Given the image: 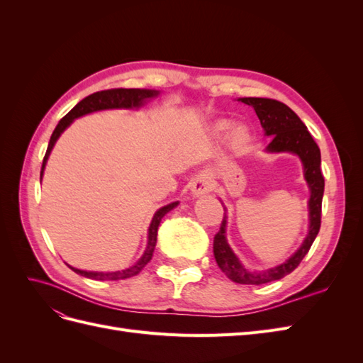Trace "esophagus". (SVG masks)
<instances>
[{"label":"esophagus","mask_w":363,"mask_h":363,"mask_svg":"<svg viewBox=\"0 0 363 363\" xmlns=\"http://www.w3.org/2000/svg\"><path fill=\"white\" fill-rule=\"evenodd\" d=\"M212 189V183L207 177H203V175H199L195 177L191 183V192L194 194V196H201L206 195L207 192H211Z\"/></svg>","instance_id":"esophagus-1"}]
</instances>
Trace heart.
<instances>
[{
	"mask_svg": "<svg viewBox=\"0 0 363 363\" xmlns=\"http://www.w3.org/2000/svg\"><path fill=\"white\" fill-rule=\"evenodd\" d=\"M230 128H232V123H230V121H227V119L218 121V123L213 125V131H215V135H218V136L227 135ZM250 142H251V135L244 125H236V127H233L232 131H230L228 144L235 151L245 150Z\"/></svg>",
	"mask_w": 363,
	"mask_h": 363,
	"instance_id": "1",
	"label": "heart"
}]
</instances>
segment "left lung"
<instances>
[{"label": "left lung", "mask_w": 363, "mask_h": 363, "mask_svg": "<svg viewBox=\"0 0 363 363\" xmlns=\"http://www.w3.org/2000/svg\"><path fill=\"white\" fill-rule=\"evenodd\" d=\"M239 101L255 108L265 136H271L268 152H294L303 162L304 179L311 189L309 199V233L294 255L276 268L250 272L242 267L225 239L227 216L224 215L219 232L213 238V255L218 267L225 276L239 284H263L280 280L291 274L311 250L321 227V204L324 194V177L321 172V152L303 121L291 108L271 98H239Z\"/></svg>", "instance_id": "8db88e82"}]
</instances>
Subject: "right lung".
<instances>
[{"label": "right lung", "instance_id": "1", "mask_svg": "<svg viewBox=\"0 0 363 363\" xmlns=\"http://www.w3.org/2000/svg\"><path fill=\"white\" fill-rule=\"evenodd\" d=\"M159 94L160 92L155 91V89H123V87H118V89L100 91V92H95L89 96L83 98V100L79 104H77L71 112H68L59 121L57 127L54 128L51 139H50L48 148H47V152H45V157H43V162H42L40 179L43 175V169H45V164H47V160L50 157V152H51L54 144H56V140L63 133V130L69 127L75 118H80L83 115L98 112V111H107V108H138L140 106H144V103L151 100V98L157 96ZM177 204H179V201L171 203L168 206H163L155 213V216H152V221H151L150 228H148L147 250L144 252V256H142L133 267H130V268L123 269V271H116V272H94V271L77 269V268H72L69 265L68 267L74 272L80 274V276H83V277L92 279V280H121V279H128V277L136 276V274H139L142 269H144V267L152 257V252H155V247H156V242H157V228H159L162 218L167 215L169 211H172L174 207H177Z\"/></svg>", "mask_w": 363, "mask_h": 363}]
</instances>
